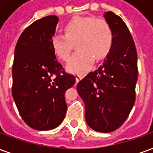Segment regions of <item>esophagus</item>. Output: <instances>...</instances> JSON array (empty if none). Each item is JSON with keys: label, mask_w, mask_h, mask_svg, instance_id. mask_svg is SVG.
I'll return each instance as SVG.
<instances>
[{"label": "esophagus", "mask_w": 153, "mask_h": 153, "mask_svg": "<svg viewBox=\"0 0 153 153\" xmlns=\"http://www.w3.org/2000/svg\"><path fill=\"white\" fill-rule=\"evenodd\" d=\"M83 78V75H81V74H77L76 76H75V79H76V82L78 83V82H79L80 80L82 79Z\"/></svg>", "instance_id": "34e87169"}]
</instances>
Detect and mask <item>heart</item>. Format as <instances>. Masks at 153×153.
I'll return each mask as SVG.
<instances>
[{
  "mask_svg": "<svg viewBox=\"0 0 153 153\" xmlns=\"http://www.w3.org/2000/svg\"><path fill=\"white\" fill-rule=\"evenodd\" d=\"M65 35H56L51 47L57 56L67 60L76 42L79 49L67 63V70L75 74H84L91 69L94 58L106 56L113 43V32L108 22L94 17H75L65 26Z\"/></svg>",
  "mask_w": 153,
  "mask_h": 153,
  "instance_id": "obj_1",
  "label": "heart"
}]
</instances>
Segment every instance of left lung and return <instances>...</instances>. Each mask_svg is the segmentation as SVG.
<instances>
[{
    "label": "left lung",
    "mask_w": 153,
    "mask_h": 153,
    "mask_svg": "<svg viewBox=\"0 0 153 153\" xmlns=\"http://www.w3.org/2000/svg\"><path fill=\"white\" fill-rule=\"evenodd\" d=\"M104 18L113 32V43L102 65L77 85L85 104L87 124L93 130L110 133L120 128L135 102L138 79L137 51L127 25L115 13Z\"/></svg>",
    "instance_id": "1"
}]
</instances>
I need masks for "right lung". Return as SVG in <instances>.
Returning a JSON list of instances; mask_svg holds the SVG:
<instances>
[{"mask_svg":"<svg viewBox=\"0 0 153 153\" xmlns=\"http://www.w3.org/2000/svg\"><path fill=\"white\" fill-rule=\"evenodd\" d=\"M58 20L48 15L34 21L22 33L15 49L13 98L24 121L37 130L61 124L67 110L65 93L75 83L51 47Z\"/></svg>","mask_w":153,"mask_h":153,"instance_id":"add662e5","label":"right lung"}]
</instances>
